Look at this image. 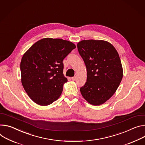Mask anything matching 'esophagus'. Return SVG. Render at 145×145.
Returning a JSON list of instances; mask_svg holds the SVG:
<instances>
[{
	"mask_svg": "<svg viewBox=\"0 0 145 145\" xmlns=\"http://www.w3.org/2000/svg\"><path fill=\"white\" fill-rule=\"evenodd\" d=\"M71 79H72V80H73V81H74V80H76V76H74V77H72V78H71Z\"/></svg>",
	"mask_w": 145,
	"mask_h": 145,
	"instance_id": "obj_1",
	"label": "esophagus"
}]
</instances>
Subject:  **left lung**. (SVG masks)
I'll return each mask as SVG.
<instances>
[{
  "label": "left lung",
  "instance_id": "1",
  "mask_svg": "<svg viewBox=\"0 0 145 145\" xmlns=\"http://www.w3.org/2000/svg\"><path fill=\"white\" fill-rule=\"evenodd\" d=\"M77 46L87 74L81 94L91 105L103 104L115 93L122 80L119 55L112 44L104 40H84Z\"/></svg>",
  "mask_w": 145,
  "mask_h": 145
}]
</instances>
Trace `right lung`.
<instances>
[{
  "instance_id": "add662e5",
  "label": "right lung",
  "mask_w": 145,
  "mask_h": 145,
  "mask_svg": "<svg viewBox=\"0 0 145 145\" xmlns=\"http://www.w3.org/2000/svg\"><path fill=\"white\" fill-rule=\"evenodd\" d=\"M76 48L61 39L44 38L24 54L20 64L23 87L36 103L47 106L61 95L68 80L63 74V60Z\"/></svg>"
}]
</instances>
